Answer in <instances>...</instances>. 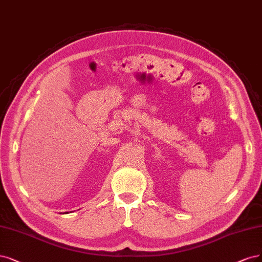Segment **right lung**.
<instances>
[{
  "label": "right lung",
  "instance_id": "right-lung-1",
  "mask_svg": "<svg viewBox=\"0 0 262 262\" xmlns=\"http://www.w3.org/2000/svg\"><path fill=\"white\" fill-rule=\"evenodd\" d=\"M66 213H67V212H66Z\"/></svg>",
  "mask_w": 262,
  "mask_h": 262
}]
</instances>
